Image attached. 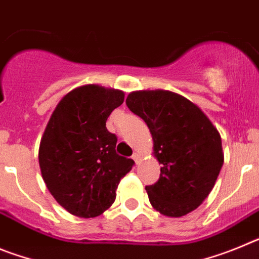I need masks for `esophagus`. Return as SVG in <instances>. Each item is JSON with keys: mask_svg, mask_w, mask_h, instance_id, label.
<instances>
[{"mask_svg": "<svg viewBox=\"0 0 259 259\" xmlns=\"http://www.w3.org/2000/svg\"><path fill=\"white\" fill-rule=\"evenodd\" d=\"M132 158H134V161L136 162V164H139V162H140V159H141V155H140V153H134V155H132Z\"/></svg>", "mask_w": 259, "mask_h": 259, "instance_id": "esophagus-1", "label": "esophagus"}]
</instances>
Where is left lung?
Instances as JSON below:
<instances>
[{"instance_id":"8db88e82","label":"left lung","mask_w":259,"mask_h":259,"mask_svg":"<svg viewBox=\"0 0 259 259\" xmlns=\"http://www.w3.org/2000/svg\"><path fill=\"white\" fill-rule=\"evenodd\" d=\"M125 104L149 128L162 166L158 182L145 187L152 206L171 218L197 209L223 166L218 130L197 105L170 91H136Z\"/></svg>"}]
</instances>
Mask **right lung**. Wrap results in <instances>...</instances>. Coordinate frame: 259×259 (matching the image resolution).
I'll use <instances>...</instances> for the list:
<instances>
[{
  "instance_id": "1",
  "label": "right lung",
  "mask_w": 259,
  "mask_h": 259,
  "mask_svg": "<svg viewBox=\"0 0 259 259\" xmlns=\"http://www.w3.org/2000/svg\"><path fill=\"white\" fill-rule=\"evenodd\" d=\"M124 92L97 84L72 89L58 102L41 137L38 163L47 188L70 214L95 218L109 209L134 166L116 154L106 120Z\"/></svg>"
}]
</instances>
